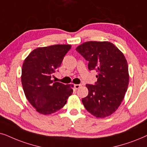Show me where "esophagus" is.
Returning a JSON list of instances; mask_svg holds the SVG:
<instances>
[{
    "label": "esophagus",
    "instance_id": "1",
    "mask_svg": "<svg viewBox=\"0 0 147 147\" xmlns=\"http://www.w3.org/2000/svg\"><path fill=\"white\" fill-rule=\"evenodd\" d=\"M81 85H79V84H77V85H74V87H75V89H78L79 88H80V87H81Z\"/></svg>",
    "mask_w": 147,
    "mask_h": 147
}]
</instances>
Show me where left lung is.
I'll return each instance as SVG.
<instances>
[{"label": "left lung", "mask_w": 147, "mask_h": 147, "mask_svg": "<svg viewBox=\"0 0 147 147\" xmlns=\"http://www.w3.org/2000/svg\"><path fill=\"white\" fill-rule=\"evenodd\" d=\"M89 62L88 68L97 72L95 85L87 84L89 94L82 102L96 118L110 116L124 99L129 83L128 66L124 54L109 42H87L76 48Z\"/></svg>", "instance_id": "obj_1"}]
</instances>
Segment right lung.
<instances>
[{
  "instance_id": "add662e5",
  "label": "right lung",
  "mask_w": 147,
  "mask_h": 147,
  "mask_svg": "<svg viewBox=\"0 0 147 147\" xmlns=\"http://www.w3.org/2000/svg\"><path fill=\"white\" fill-rule=\"evenodd\" d=\"M70 45L57 44L35 49L22 66L21 83L25 97L36 110L48 115L62 108L73 90L70 85L52 80Z\"/></svg>"
}]
</instances>
